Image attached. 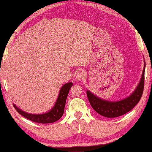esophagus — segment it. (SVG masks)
I'll return each mask as SVG.
<instances>
[{
  "label": "esophagus",
  "instance_id": "1",
  "mask_svg": "<svg viewBox=\"0 0 152 152\" xmlns=\"http://www.w3.org/2000/svg\"><path fill=\"white\" fill-rule=\"evenodd\" d=\"M85 74H84L83 72H79L78 74L76 75V79L77 81H80V80H84V78H85Z\"/></svg>",
  "mask_w": 152,
  "mask_h": 152
}]
</instances>
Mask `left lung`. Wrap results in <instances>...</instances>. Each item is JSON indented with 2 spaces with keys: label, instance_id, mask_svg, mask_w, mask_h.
<instances>
[{
  "label": "left lung",
  "instance_id": "obj_1",
  "mask_svg": "<svg viewBox=\"0 0 152 152\" xmlns=\"http://www.w3.org/2000/svg\"><path fill=\"white\" fill-rule=\"evenodd\" d=\"M145 68V64L144 66L141 80L137 88L132 95L121 101L117 102L104 101V100L98 98L90 91H87V96H88L90 104L92 109L99 115L107 118L120 117L133 109V108H134L135 105L140 101L141 96H142L144 88V81H145V77H144Z\"/></svg>",
  "mask_w": 152,
  "mask_h": 152
}]
</instances>
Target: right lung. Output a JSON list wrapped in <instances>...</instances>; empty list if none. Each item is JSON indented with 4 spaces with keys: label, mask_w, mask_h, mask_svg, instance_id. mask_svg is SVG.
Returning a JSON list of instances; mask_svg holds the SVG:
<instances>
[{
    "label": "right lung",
    "mask_w": 152,
    "mask_h": 152,
    "mask_svg": "<svg viewBox=\"0 0 152 152\" xmlns=\"http://www.w3.org/2000/svg\"><path fill=\"white\" fill-rule=\"evenodd\" d=\"M72 82H69V83H66V84H64L61 87L57 101H56L54 107H53V109L50 111L44 113V114H29V113H25L19 109L15 104H13V106L15 109L17 110V111L20 115H21L22 116L27 118V119L30 121H32L33 122L43 123V124H44V123H51L56 122L62 117L64 112V107H65L67 96H68L69 91H70V89L72 86Z\"/></svg>",
    "instance_id": "obj_1"
}]
</instances>
